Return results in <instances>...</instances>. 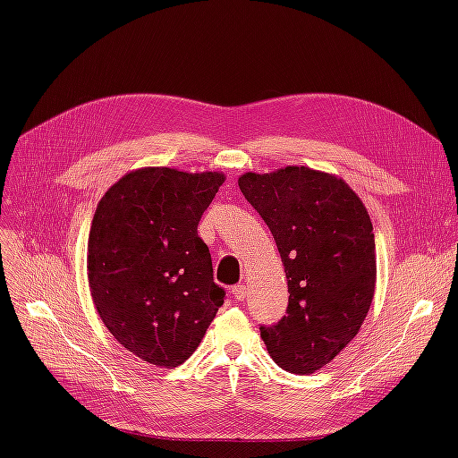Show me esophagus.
<instances>
[{
  "label": "esophagus",
  "mask_w": 458,
  "mask_h": 458,
  "mask_svg": "<svg viewBox=\"0 0 458 458\" xmlns=\"http://www.w3.org/2000/svg\"><path fill=\"white\" fill-rule=\"evenodd\" d=\"M247 290H249V287L245 284H237V285L232 287V295H233L235 301H245Z\"/></svg>",
  "instance_id": "1"
}]
</instances>
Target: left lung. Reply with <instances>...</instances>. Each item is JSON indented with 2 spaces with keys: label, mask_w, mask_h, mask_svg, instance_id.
Listing matches in <instances>:
<instances>
[{
  "label": "left lung",
  "mask_w": 458,
  "mask_h": 458,
  "mask_svg": "<svg viewBox=\"0 0 458 458\" xmlns=\"http://www.w3.org/2000/svg\"><path fill=\"white\" fill-rule=\"evenodd\" d=\"M237 183L275 237L290 292L287 316L259 327L261 340L282 369L314 373L352 342L369 311L377 282L369 213L342 178L308 166L245 173Z\"/></svg>",
  "instance_id": "obj_1"
}]
</instances>
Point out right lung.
<instances>
[{
  "label": "right lung",
  "mask_w": 458,
  "mask_h": 458,
  "mask_svg": "<svg viewBox=\"0 0 458 458\" xmlns=\"http://www.w3.org/2000/svg\"><path fill=\"white\" fill-rule=\"evenodd\" d=\"M225 178L142 166L113 183L94 211L92 302L114 340L152 366L183 364L225 302L197 230Z\"/></svg>",
  "instance_id": "1"
}]
</instances>
